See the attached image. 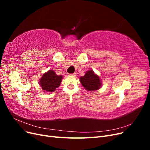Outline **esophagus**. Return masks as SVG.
<instances>
[{"label": "esophagus", "mask_w": 150, "mask_h": 150, "mask_svg": "<svg viewBox=\"0 0 150 150\" xmlns=\"http://www.w3.org/2000/svg\"><path fill=\"white\" fill-rule=\"evenodd\" d=\"M76 73H72V74H69V76H76Z\"/></svg>", "instance_id": "esophagus-1"}]
</instances>
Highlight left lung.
Returning <instances> with one entry per match:
<instances>
[{"label":"left lung","mask_w":150,"mask_h":150,"mask_svg":"<svg viewBox=\"0 0 150 150\" xmlns=\"http://www.w3.org/2000/svg\"><path fill=\"white\" fill-rule=\"evenodd\" d=\"M81 83L88 91H95L100 88L101 83L99 76L95 74L92 70L86 72L84 76L80 78Z\"/></svg>","instance_id":"left-lung-1"}]
</instances>
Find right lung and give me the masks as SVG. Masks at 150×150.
Instances as JSON below:
<instances>
[{"label": "right lung", "instance_id": "1", "mask_svg": "<svg viewBox=\"0 0 150 150\" xmlns=\"http://www.w3.org/2000/svg\"><path fill=\"white\" fill-rule=\"evenodd\" d=\"M62 76H57L55 72L49 70L44 73L40 80V86L46 92H53L60 86Z\"/></svg>", "mask_w": 150, "mask_h": 150}]
</instances>
